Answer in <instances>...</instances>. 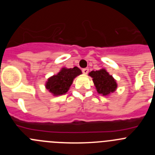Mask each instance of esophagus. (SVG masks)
Returning a JSON list of instances; mask_svg holds the SVG:
<instances>
[{"label": "esophagus", "instance_id": "esophagus-1", "mask_svg": "<svg viewBox=\"0 0 155 155\" xmlns=\"http://www.w3.org/2000/svg\"><path fill=\"white\" fill-rule=\"evenodd\" d=\"M88 71H89L88 68H84V69H82V72H83V74H87L88 73Z\"/></svg>", "mask_w": 155, "mask_h": 155}]
</instances>
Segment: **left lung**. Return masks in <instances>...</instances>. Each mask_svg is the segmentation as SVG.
I'll use <instances>...</instances> for the list:
<instances>
[{
  "label": "left lung",
  "mask_w": 155,
  "mask_h": 155,
  "mask_svg": "<svg viewBox=\"0 0 155 155\" xmlns=\"http://www.w3.org/2000/svg\"><path fill=\"white\" fill-rule=\"evenodd\" d=\"M88 74L92 78V81L98 94H102L104 96L109 95L111 93L114 92L117 88L116 80L108 73L106 70L92 71Z\"/></svg>",
  "instance_id": "1"
}]
</instances>
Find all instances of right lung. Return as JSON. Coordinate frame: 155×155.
Wrapping results in <instances>:
<instances>
[{
  "label": "right lung",
  "instance_id": "add662e5",
  "mask_svg": "<svg viewBox=\"0 0 155 155\" xmlns=\"http://www.w3.org/2000/svg\"><path fill=\"white\" fill-rule=\"evenodd\" d=\"M81 71L78 68H63L57 74L53 75L48 79L46 88L54 95H62L66 94L77 76L81 74Z\"/></svg>",
  "mask_w": 155,
  "mask_h": 155
}]
</instances>
